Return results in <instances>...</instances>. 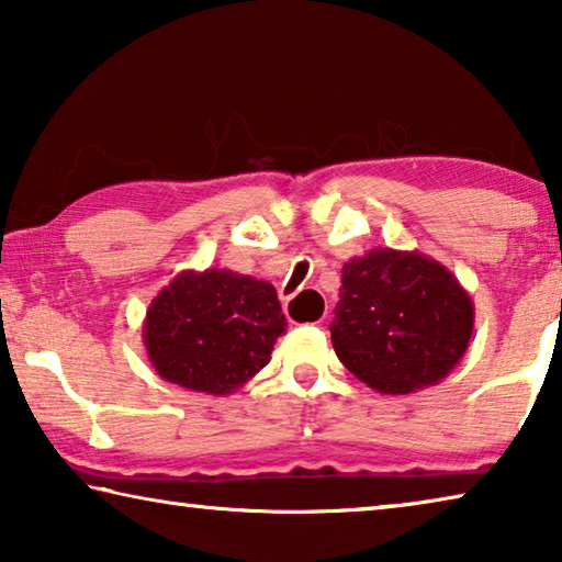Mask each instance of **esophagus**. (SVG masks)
Wrapping results in <instances>:
<instances>
[{"label":"esophagus","mask_w":562,"mask_h":562,"mask_svg":"<svg viewBox=\"0 0 562 562\" xmlns=\"http://www.w3.org/2000/svg\"><path fill=\"white\" fill-rule=\"evenodd\" d=\"M325 315H327V312H322V317H319L317 322H322V319H325Z\"/></svg>","instance_id":"34e87169"}]
</instances>
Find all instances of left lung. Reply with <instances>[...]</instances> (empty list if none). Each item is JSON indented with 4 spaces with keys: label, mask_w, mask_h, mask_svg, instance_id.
<instances>
[{
    "label": "left lung",
    "mask_w": 562,
    "mask_h": 562,
    "mask_svg": "<svg viewBox=\"0 0 562 562\" xmlns=\"http://www.w3.org/2000/svg\"><path fill=\"white\" fill-rule=\"evenodd\" d=\"M473 300L416 250L374 247L341 268L331 345L359 382L389 396L439 384L473 335Z\"/></svg>",
    "instance_id": "1"
}]
</instances>
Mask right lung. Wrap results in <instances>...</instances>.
<instances>
[{
    "instance_id": "obj_1",
    "label": "right lung",
    "mask_w": 562,
    "mask_h": 562,
    "mask_svg": "<svg viewBox=\"0 0 562 562\" xmlns=\"http://www.w3.org/2000/svg\"><path fill=\"white\" fill-rule=\"evenodd\" d=\"M284 327L270 282L221 268L183 270L150 300L144 345L160 379L227 396L268 364Z\"/></svg>"
}]
</instances>
